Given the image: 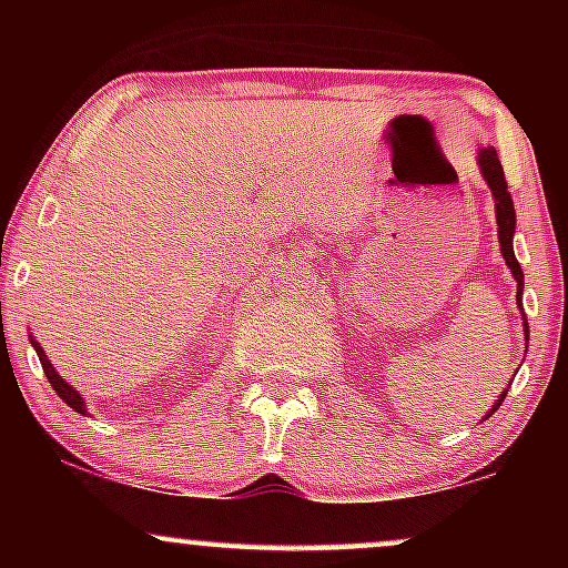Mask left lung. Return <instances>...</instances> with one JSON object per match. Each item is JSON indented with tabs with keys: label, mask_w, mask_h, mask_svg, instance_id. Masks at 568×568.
I'll use <instances>...</instances> for the list:
<instances>
[{
	"label": "left lung",
	"mask_w": 568,
	"mask_h": 568,
	"mask_svg": "<svg viewBox=\"0 0 568 568\" xmlns=\"http://www.w3.org/2000/svg\"><path fill=\"white\" fill-rule=\"evenodd\" d=\"M478 168H480V175H484V181L488 184V189H491L494 216H497V234H499V245H501V258H505V264L510 266L515 283H518V296H515V304H518V310H524V272H520V264H518V258H515V251H513L515 207H513L510 192H507L505 171H501V162L497 158V149H494V146H480L478 149ZM524 325H526V336H529V323H526V317H524ZM505 395H507V389L499 395V400L494 403V408L488 410L486 416H491L494 410L501 406Z\"/></svg>",
	"instance_id": "obj_1"
}]
</instances>
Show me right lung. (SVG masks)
Wrapping results in <instances>:
<instances>
[{"mask_svg": "<svg viewBox=\"0 0 568 568\" xmlns=\"http://www.w3.org/2000/svg\"><path fill=\"white\" fill-rule=\"evenodd\" d=\"M29 342H31V347L37 349V357H39V363H42V371H44V376H48V382H50V387L55 389L58 393V397H61L63 403H67L69 408H74L77 414H82V416H88V406H84V397L77 393L74 387H71V384L63 379L61 374H58V371L53 368V363L48 361V352H44L42 347H39V342L34 336H29Z\"/></svg>", "mask_w": 568, "mask_h": 568, "instance_id": "1", "label": "right lung"}]
</instances>
